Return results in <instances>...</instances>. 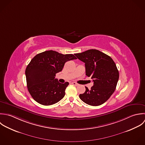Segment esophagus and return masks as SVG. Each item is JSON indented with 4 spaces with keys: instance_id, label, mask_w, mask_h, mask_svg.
I'll use <instances>...</instances> for the list:
<instances>
[{
    "instance_id": "esophagus-1",
    "label": "esophagus",
    "mask_w": 145,
    "mask_h": 145,
    "mask_svg": "<svg viewBox=\"0 0 145 145\" xmlns=\"http://www.w3.org/2000/svg\"><path fill=\"white\" fill-rule=\"evenodd\" d=\"M71 84H73V85H74V86H79V84H78V83H75V82H72V83H71Z\"/></svg>"
}]
</instances>
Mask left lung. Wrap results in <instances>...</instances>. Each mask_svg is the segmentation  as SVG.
<instances>
[{
	"instance_id": "left-lung-1",
	"label": "left lung",
	"mask_w": 145,
	"mask_h": 145,
	"mask_svg": "<svg viewBox=\"0 0 145 145\" xmlns=\"http://www.w3.org/2000/svg\"><path fill=\"white\" fill-rule=\"evenodd\" d=\"M75 55L85 63L86 74L94 83L91 89L86 87V92L80 94L79 98L89 105L103 104L116 89L119 77L116 64L110 56L97 49H89Z\"/></svg>"
}]
</instances>
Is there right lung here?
<instances>
[{
  "label": "right lung",
  "instance_id": "right-lung-1",
  "mask_svg": "<svg viewBox=\"0 0 145 145\" xmlns=\"http://www.w3.org/2000/svg\"><path fill=\"white\" fill-rule=\"evenodd\" d=\"M75 59L76 57L72 54H63L52 50L37 54L25 70L27 89L33 99L45 106L62 99L69 83H59L56 74L62 70L66 62Z\"/></svg>",
  "mask_w": 145,
  "mask_h": 145
}]
</instances>
